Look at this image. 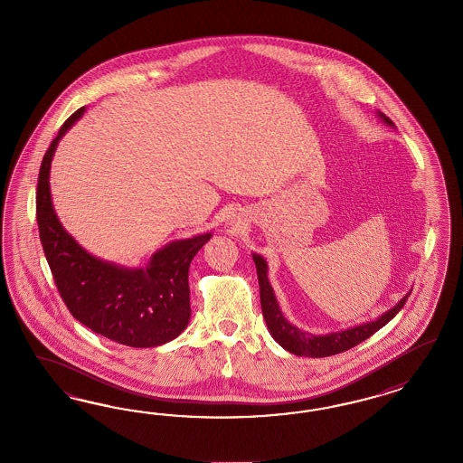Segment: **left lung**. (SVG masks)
I'll return each mask as SVG.
<instances>
[{
  "mask_svg": "<svg viewBox=\"0 0 463 463\" xmlns=\"http://www.w3.org/2000/svg\"><path fill=\"white\" fill-rule=\"evenodd\" d=\"M379 115L385 124L393 126V122L389 117H385L383 113L380 112ZM252 260L256 263V271H258L261 310H263V317L267 321L268 329H269L271 336L280 345L281 348L294 353L297 356L324 358V356H331V354L351 350L353 346L360 345L364 339L375 335L380 327H383L389 321H392L393 316L404 307L407 297H409V294H407L395 307L387 310L383 316H380L377 321L360 324V326H354V327L339 331V333H331V335H326V336H314V335H308L306 331H300L298 327H295L283 317L280 307H279V302H277L275 294H273V288L268 281L267 261L260 254H252Z\"/></svg>",
  "mask_w": 463,
  "mask_h": 463,
  "instance_id": "left-lung-1",
  "label": "left lung"
}]
</instances>
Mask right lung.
<instances>
[{
    "label": "right lung",
    "instance_id": "right-lung-1",
    "mask_svg": "<svg viewBox=\"0 0 463 463\" xmlns=\"http://www.w3.org/2000/svg\"><path fill=\"white\" fill-rule=\"evenodd\" d=\"M83 112L62 124L39 171L37 224L47 263L66 307L86 327L132 348L165 345L188 326V268L212 234L171 242L144 269L115 267L84 251L59 222L49 188L57 142Z\"/></svg>",
    "mask_w": 463,
    "mask_h": 463
}]
</instances>
